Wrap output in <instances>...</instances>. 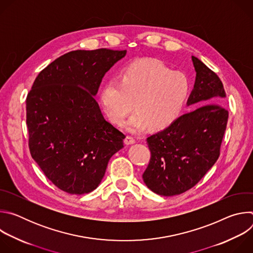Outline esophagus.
I'll list each match as a JSON object with an SVG mask.
<instances>
[{
	"mask_svg": "<svg viewBox=\"0 0 253 253\" xmlns=\"http://www.w3.org/2000/svg\"><path fill=\"white\" fill-rule=\"evenodd\" d=\"M124 142H125L126 145H131V144H134V143L136 142V140H135L133 137H131V136H127V137L125 138Z\"/></svg>",
	"mask_w": 253,
	"mask_h": 253,
	"instance_id": "obj_1",
	"label": "esophagus"
}]
</instances>
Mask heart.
<instances>
[{"label":"heart","mask_w":253,"mask_h":253,"mask_svg":"<svg viewBox=\"0 0 253 253\" xmlns=\"http://www.w3.org/2000/svg\"><path fill=\"white\" fill-rule=\"evenodd\" d=\"M189 92L185 74L159 61H139L125 68L117 78L106 81L99 94L100 106L107 119L122 125L134 108L136 112L126 123L128 130L141 131L169 126L180 114Z\"/></svg>","instance_id":"b5f03b06"}]
</instances>
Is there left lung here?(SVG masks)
<instances>
[{"label":"left lung","instance_id":"obj_1","mask_svg":"<svg viewBox=\"0 0 253 253\" xmlns=\"http://www.w3.org/2000/svg\"><path fill=\"white\" fill-rule=\"evenodd\" d=\"M196 78L187 106L197 107L147 138L150 162L142 178L162 196L179 195L197 184L217 161L228 120L219 77L192 56Z\"/></svg>","mask_w":253,"mask_h":253}]
</instances>
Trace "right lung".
Instances as JSON below:
<instances>
[{
	"label": "right lung",
	"instance_id": "add662e5",
	"mask_svg": "<svg viewBox=\"0 0 253 253\" xmlns=\"http://www.w3.org/2000/svg\"><path fill=\"white\" fill-rule=\"evenodd\" d=\"M127 51L69 52L42 70L27 96L29 148L50 181L70 194L101 183L125 135L108 122L95 100L104 75Z\"/></svg>",
	"mask_w": 253,
	"mask_h": 253
}]
</instances>
